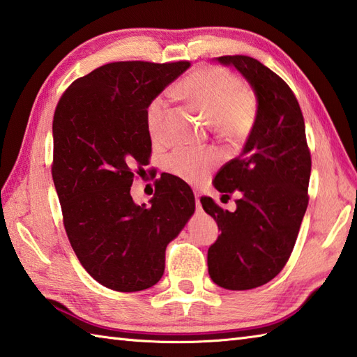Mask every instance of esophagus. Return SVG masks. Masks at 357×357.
I'll return each mask as SVG.
<instances>
[{"instance_id":"34e87169","label":"esophagus","mask_w":357,"mask_h":357,"mask_svg":"<svg viewBox=\"0 0 357 357\" xmlns=\"http://www.w3.org/2000/svg\"><path fill=\"white\" fill-rule=\"evenodd\" d=\"M199 199H201V193H199V192H195V201H197V207H198V211L201 208V202H199Z\"/></svg>"}]
</instances>
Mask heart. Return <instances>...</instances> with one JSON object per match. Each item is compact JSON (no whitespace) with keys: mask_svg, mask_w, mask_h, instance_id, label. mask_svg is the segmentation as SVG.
Returning <instances> with one entry per match:
<instances>
[{"mask_svg":"<svg viewBox=\"0 0 357 357\" xmlns=\"http://www.w3.org/2000/svg\"><path fill=\"white\" fill-rule=\"evenodd\" d=\"M176 94L192 109L204 116L211 122L215 136L229 145H240L246 141L255 127L257 97L227 69L218 66L195 69L181 82ZM165 107V99L159 96L146 108V130L153 142L162 139ZM218 160V153L213 150L178 149L165 158L164 167L188 184H199Z\"/></svg>","mask_w":357,"mask_h":357,"instance_id":"b5f03b06","label":"heart"}]
</instances>
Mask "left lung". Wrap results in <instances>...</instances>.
Returning a JSON list of instances; mask_svg holds the SVG:
<instances>
[{"label": "left lung", "instance_id": "obj_1", "mask_svg": "<svg viewBox=\"0 0 357 357\" xmlns=\"http://www.w3.org/2000/svg\"><path fill=\"white\" fill-rule=\"evenodd\" d=\"M216 60L238 69L258 102L243 153L221 167L213 183L221 193H241L236 211L201 198L221 230L207 252L208 275L221 288L244 291L271 282L289 260L308 207L311 153L302 109L282 77L248 55Z\"/></svg>", "mask_w": 357, "mask_h": 357}]
</instances>
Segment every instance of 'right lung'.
Segmentation results:
<instances>
[{
	"label": "right lung",
	"instance_id": "obj_1",
	"mask_svg": "<svg viewBox=\"0 0 357 357\" xmlns=\"http://www.w3.org/2000/svg\"><path fill=\"white\" fill-rule=\"evenodd\" d=\"M190 61H114L74 80L54 113L52 179L74 252L96 282L119 292L156 284L165 249L195 212L192 188L159 179L150 204L130 187L149 165L150 102Z\"/></svg>",
	"mask_w": 357,
	"mask_h": 357
}]
</instances>
